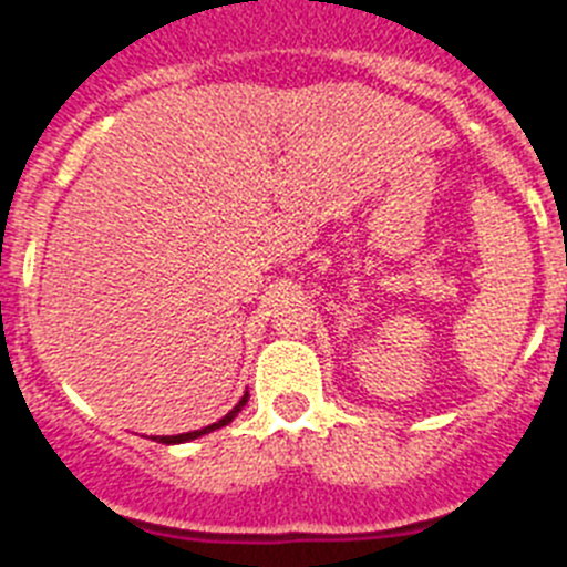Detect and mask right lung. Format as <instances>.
I'll use <instances>...</instances> for the list:
<instances>
[{"instance_id":"obj_1","label":"right lung","mask_w":567,"mask_h":567,"mask_svg":"<svg viewBox=\"0 0 567 567\" xmlns=\"http://www.w3.org/2000/svg\"><path fill=\"white\" fill-rule=\"evenodd\" d=\"M247 400H249V392L244 394V398H240L238 403H235V409H233V412H227V414H224V417L218 420V423H213V425H204V429H198V432H187V434H158V437H153V440H155V443L175 445V443H189V440H198V437H204V434H209V432H215V429H224V425H229V423H233V420L238 417V412H240V409H244V405H247Z\"/></svg>"}]
</instances>
